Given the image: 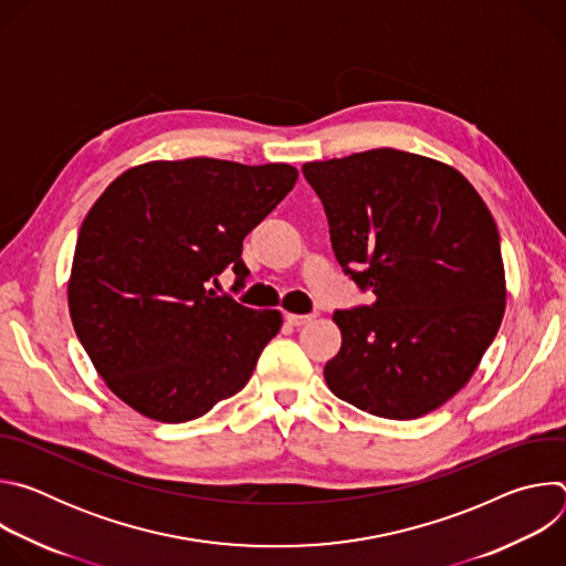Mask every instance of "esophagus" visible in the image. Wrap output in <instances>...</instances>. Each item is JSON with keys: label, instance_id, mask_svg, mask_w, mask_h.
<instances>
[{"label": "esophagus", "instance_id": "1", "mask_svg": "<svg viewBox=\"0 0 566 566\" xmlns=\"http://www.w3.org/2000/svg\"><path fill=\"white\" fill-rule=\"evenodd\" d=\"M315 315H302V313H284V319L289 322L291 327H302V325H308V322L313 319Z\"/></svg>", "mask_w": 566, "mask_h": 566}]
</instances>
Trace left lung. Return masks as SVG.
Segmentation results:
<instances>
[{
	"mask_svg": "<svg viewBox=\"0 0 566 566\" xmlns=\"http://www.w3.org/2000/svg\"><path fill=\"white\" fill-rule=\"evenodd\" d=\"M302 172L325 206L340 266L376 295L336 311L343 334L329 389L374 417L410 421L476 371L506 311L497 223L441 160L378 147Z\"/></svg>",
	"mask_w": 566,
	"mask_h": 566,
	"instance_id": "1",
	"label": "left lung"
}]
</instances>
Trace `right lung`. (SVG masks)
<instances>
[{
  "instance_id": "1",
  "label": "right lung",
  "mask_w": 566,
  "mask_h": 566,
  "mask_svg": "<svg viewBox=\"0 0 566 566\" xmlns=\"http://www.w3.org/2000/svg\"><path fill=\"white\" fill-rule=\"evenodd\" d=\"M286 164L149 160L116 177L80 226L66 300L105 385L138 415L186 423L244 389L282 313L219 297L244 237L293 190Z\"/></svg>"
}]
</instances>
